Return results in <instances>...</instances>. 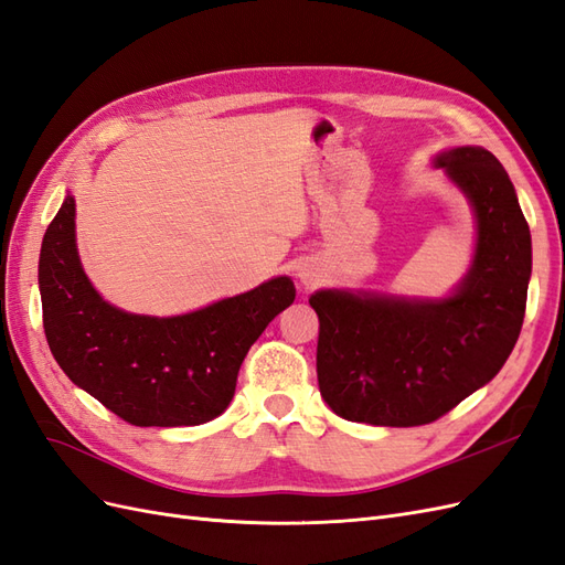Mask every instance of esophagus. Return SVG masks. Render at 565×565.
Instances as JSON below:
<instances>
[{
  "label": "esophagus",
  "mask_w": 565,
  "mask_h": 565,
  "mask_svg": "<svg viewBox=\"0 0 565 565\" xmlns=\"http://www.w3.org/2000/svg\"><path fill=\"white\" fill-rule=\"evenodd\" d=\"M299 280L306 285V287H311V285H316L318 282V276H316V270H311V268H299Z\"/></svg>",
  "instance_id": "obj_1"
}]
</instances>
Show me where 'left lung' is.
Masks as SVG:
<instances>
[{
  "instance_id": "left-lung-1",
  "label": "left lung",
  "mask_w": 565,
  "mask_h": 565,
  "mask_svg": "<svg viewBox=\"0 0 565 565\" xmlns=\"http://www.w3.org/2000/svg\"><path fill=\"white\" fill-rule=\"evenodd\" d=\"M476 216L471 268L446 299L320 289L318 386L339 417L419 426L502 370L521 334L533 268L530 228L500 160L478 146L440 152Z\"/></svg>"
}]
</instances>
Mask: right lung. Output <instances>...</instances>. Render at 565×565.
<instances>
[{
	"label": "right lung",
	"instance_id": "obj_1",
	"mask_svg": "<svg viewBox=\"0 0 565 565\" xmlns=\"http://www.w3.org/2000/svg\"><path fill=\"white\" fill-rule=\"evenodd\" d=\"M40 295L49 349L73 384L134 426H195L228 407L249 347L297 289L280 276L185 316L119 311L79 264L67 193L42 241Z\"/></svg>",
	"mask_w": 565,
	"mask_h": 565
}]
</instances>
